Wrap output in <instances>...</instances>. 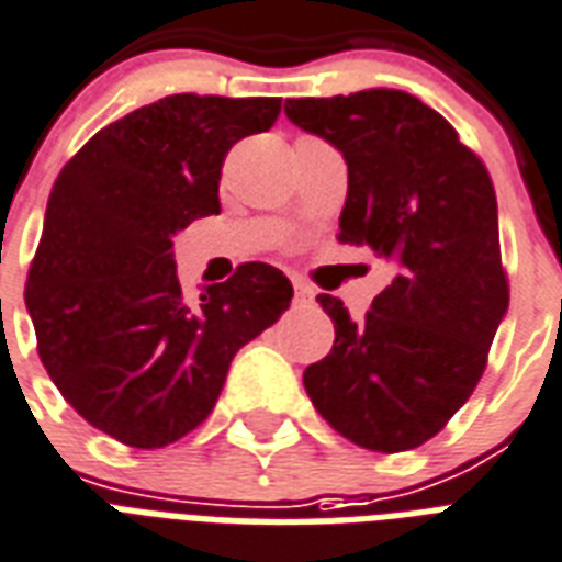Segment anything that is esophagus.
I'll return each instance as SVG.
<instances>
[{"label":"esophagus","mask_w":562,"mask_h":562,"mask_svg":"<svg viewBox=\"0 0 562 562\" xmlns=\"http://www.w3.org/2000/svg\"><path fill=\"white\" fill-rule=\"evenodd\" d=\"M293 290H295V302H299V304H311L313 302V290L304 284V281H299V278L293 281Z\"/></svg>","instance_id":"1"}]
</instances>
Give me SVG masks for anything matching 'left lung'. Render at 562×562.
Returning <instances> with one entry per match:
<instances>
[{"label": "left lung", "instance_id": "1", "mask_svg": "<svg viewBox=\"0 0 562 562\" xmlns=\"http://www.w3.org/2000/svg\"><path fill=\"white\" fill-rule=\"evenodd\" d=\"M284 111L349 164L340 243L395 267L360 322L316 295L334 349L304 369V390L355 446H422L467 404L510 304L493 178L446 116L404 90L286 99Z\"/></svg>", "mask_w": 562, "mask_h": 562}]
</instances>
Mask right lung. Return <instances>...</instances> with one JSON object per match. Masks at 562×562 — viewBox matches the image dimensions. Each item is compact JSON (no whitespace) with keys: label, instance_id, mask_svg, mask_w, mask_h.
I'll return each instance as SVG.
<instances>
[{"label":"right lung","instance_id":"add662e5","mask_svg":"<svg viewBox=\"0 0 562 562\" xmlns=\"http://www.w3.org/2000/svg\"><path fill=\"white\" fill-rule=\"evenodd\" d=\"M276 95L176 93L104 125L55 178L25 307L72 411L132 448H164L211 416L234 355L290 307L269 263L181 295L172 234L220 213L222 160L269 132Z\"/></svg>","mask_w":562,"mask_h":562}]
</instances>
